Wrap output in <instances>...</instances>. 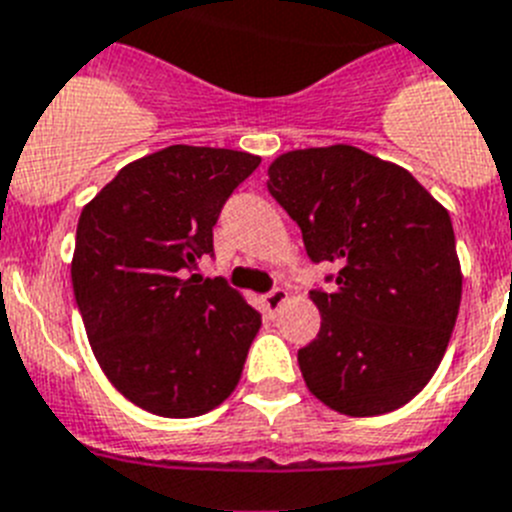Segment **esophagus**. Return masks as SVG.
<instances>
[{"label": "esophagus", "instance_id": "34e87169", "mask_svg": "<svg viewBox=\"0 0 512 512\" xmlns=\"http://www.w3.org/2000/svg\"><path fill=\"white\" fill-rule=\"evenodd\" d=\"M286 299H289L286 289L268 291V294L263 296V309H265V312H268L270 317H276V312L283 307V304H286Z\"/></svg>", "mask_w": 512, "mask_h": 512}]
</instances>
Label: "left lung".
I'll return each instance as SVG.
<instances>
[{
  "label": "left lung",
  "instance_id": "1",
  "mask_svg": "<svg viewBox=\"0 0 512 512\" xmlns=\"http://www.w3.org/2000/svg\"><path fill=\"white\" fill-rule=\"evenodd\" d=\"M268 192L333 289H312L320 333L299 349L312 395L349 416L401 409L435 375L461 307L448 210L395 163L351 145L283 153Z\"/></svg>",
  "mask_w": 512,
  "mask_h": 512
}]
</instances>
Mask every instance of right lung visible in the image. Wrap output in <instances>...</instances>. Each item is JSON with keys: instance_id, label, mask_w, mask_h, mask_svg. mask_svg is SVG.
<instances>
[{"instance_id": "right-lung-1", "label": "right lung", "mask_w": 512, "mask_h": 512, "mask_svg": "<svg viewBox=\"0 0 512 512\" xmlns=\"http://www.w3.org/2000/svg\"><path fill=\"white\" fill-rule=\"evenodd\" d=\"M257 166L242 150L171 145L127 163L80 213L72 289L85 333L111 385L150 414H208L242 377L263 317L195 270Z\"/></svg>"}]
</instances>
